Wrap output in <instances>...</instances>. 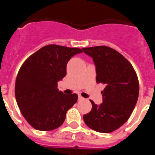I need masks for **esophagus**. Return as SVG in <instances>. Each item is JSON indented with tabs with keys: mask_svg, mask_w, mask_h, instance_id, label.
Returning <instances> with one entry per match:
<instances>
[{
	"mask_svg": "<svg viewBox=\"0 0 155 155\" xmlns=\"http://www.w3.org/2000/svg\"><path fill=\"white\" fill-rule=\"evenodd\" d=\"M78 99L79 100H84V98H83V97H82V96H81V95H79V96H78Z\"/></svg>",
	"mask_w": 155,
	"mask_h": 155,
	"instance_id": "esophagus-1",
	"label": "esophagus"
}]
</instances>
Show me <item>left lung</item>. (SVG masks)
<instances>
[{
    "label": "left lung",
    "instance_id": "left-lung-1",
    "mask_svg": "<svg viewBox=\"0 0 155 155\" xmlns=\"http://www.w3.org/2000/svg\"><path fill=\"white\" fill-rule=\"evenodd\" d=\"M93 58L96 67V82L105 84L103 102L92 100L91 112L83 116L86 125L99 133H111L128 120L139 95V81L133 66L124 56L105 46L82 48Z\"/></svg>",
    "mask_w": 155,
    "mask_h": 155
}]
</instances>
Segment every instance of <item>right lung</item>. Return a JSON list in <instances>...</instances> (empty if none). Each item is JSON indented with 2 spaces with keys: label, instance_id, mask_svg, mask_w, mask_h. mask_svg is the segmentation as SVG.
Instances as JSON below:
<instances>
[{
  "label": "right lung",
  "instance_id": "1",
  "mask_svg": "<svg viewBox=\"0 0 155 155\" xmlns=\"http://www.w3.org/2000/svg\"><path fill=\"white\" fill-rule=\"evenodd\" d=\"M79 48L50 44L39 49L23 63L15 81L16 102L21 114L35 130H53L64 124L66 113L78 94H65L57 82L67 74V64Z\"/></svg>",
  "mask_w": 155,
  "mask_h": 155
}]
</instances>
